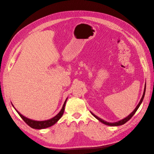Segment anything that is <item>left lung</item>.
<instances>
[{"mask_svg": "<svg viewBox=\"0 0 154 154\" xmlns=\"http://www.w3.org/2000/svg\"><path fill=\"white\" fill-rule=\"evenodd\" d=\"M145 93H146V85H145L144 91H143V95H142V99H141V100H140V103H138V105H137V106L136 107V109H135L134 110H133V112L130 113L128 116H126V117L125 118V119H124L121 120H120V121H118V122H106V121H104V120H103V119H100L99 117H98V116H97L96 115H94V114L93 112H91V113L92 114V115H93V116L95 117L97 120H99L100 121V122H101L103 123V124H106V125H108V126H117L122 125V124H125L126 122H128V120H129L130 119H131V118L134 116V114L136 113V112L137 111V110L138 109L139 106H140V104H141V103H142L143 98H144Z\"/></svg>", "mask_w": 154, "mask_h": 154, "instance_id": "1", "label": "left lung"}]
</instances>
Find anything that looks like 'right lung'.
I'll list each match as a JSON object with an SVG mask.
<instances>
[{
  "instance_id": "obj_1",
  "label": "right lung",
  "mask_w": 154,
  "mask_h": 154,
  "mask_svg": "<svg viewBox=\"0 0 154 154\" xmlns=\"http://www.w3.org/2000/svg\"><path fill=\"white\" fill-rule=\"evenodd\" d=\"M67 99H66V100H65V103L63 105V107H62V109L60 110V112H59L56 116H55L54 118H52V119H49L47 120H44V121H37V120H31L30 119H28V118L22 115V114L15 109L14 106H13V104H12L13 107L14 108V109L16 110V112H17L18 114L20 115V116L22 118V120H24L29 126H30L31 128H34V129H44V128H46L53 126L54 124H55L59 120L61 119L62 115H63V112H64L65 106V103H66Z\"/></svg>"
}]
</instances>
